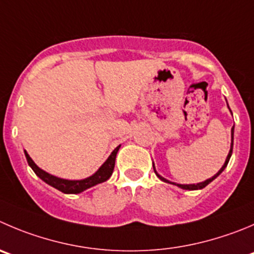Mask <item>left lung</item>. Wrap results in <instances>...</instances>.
<instances>
[{"instance_id": "1", "label": "left lung", "mask_w": 254, "mask_h": 254, "mask_svg": "<svg viewBox=\"0 0 254 254\" xmlns=\"http://www.w3.org/2000/svg\"><path fill=\"white\" fill-rule=\"evenodd\" d=\"M227 106H228V103H227ZM229 108V107H228ZM231 111V110H229ZM231 113H232V111H231ZM233 133H234V127H232V131H231V148H229V152H228V156H227V158H226V162H224V165L222 166V168L221 170L218 171V172L216 173V175L213 176V177H211V178H208V180H206V181H203V182H199V183H193V185H181V183H175V182H171V181H168V180H166L165 177H162L161 175H158V173H157V171H156V168H154V163H153V170H154V173H156V176L157 177L159 178V180L161 181H163V182H167V183H172V185H175V186H177V187H180V188H182V190H202V188H204L206 187L207 185H209V183L212 182V181L213 180H216L217 177H218L219 175H221L222 172H223L224 171V168L227 167V165H228V162H229V158H231V156H232V151H233Z\"/></svg>"}]
</instances>
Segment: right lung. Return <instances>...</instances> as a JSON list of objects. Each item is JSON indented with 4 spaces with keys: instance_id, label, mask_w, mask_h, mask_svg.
I'll return each mask as SVG.
<instances>
[{
    "instance_id": "1",
    "label": "right lung",
    "mask_w": 254,
    "mask_h": 254,
    "mask_svg": "<svg viewBox=\"0 0 254 254\" xmlns=\"http://www.w3.org/2000/svg\"><path fill=\"white\" fill-rule=\"evenodd\" d=\"M121 144L118 147H116L113 149L112 153L110 154L106 162L93 173L92 176H89V177L83 178V180H64V178H60L56 177V176L50 175L48 172L43 171L42 168L38 167L36 165L35 162L32 161V158L30 157V154L26 152L25 149V156L26 159H27L28 165L30 167L32 168L33 172L43 181L47 185L52 186L53 188H56V190H61V192L66 193V194H77V193H81L83 190H88V188L93 187V186L98 185V183L106 182L108 178L112 176L113 170H115V162H116V156H117V152L120 149Z\"/></svg>"
}]
</instances>
